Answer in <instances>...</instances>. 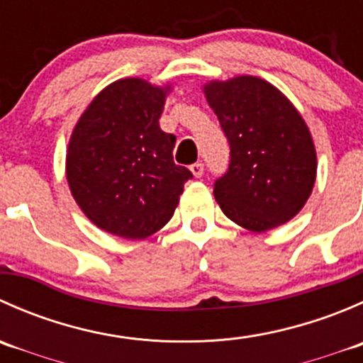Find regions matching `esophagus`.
<instances>
[{"mask_svg":"<svg viewBox=\"0 0 363 363\" xmlns=\"http://www.w3.org/2000/svg\"><path fill=\"white\" fill-rule=\"evenodd\" d=\"M189 170L193 172V175H195V177H202V175H203V163L196 161V163H193L191 167H189Z\"/></svg>","mask_w":363,"mask_h":363,"instance_id":"34e87169","label":"esophagus"}]
</instances>
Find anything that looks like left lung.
<instances>
[{
  "label": "left lung",
  "instance_id": "left-lung-1",
  "mask_svg": "<svg viewBox=\"0 0 363 363\" xmlns=\"http://www.w3.org/2000/svg\"><path fill=\"white\" fill-rule=\"evenodd\" d=\"M205 96L230 145L228 168L214 182L223 212L251 232L290 221L316 179V151L300 113L258 77L211 82Z\"/></svg>",
  "mask_w": 363,
  "mask_h": 363
}]
</instances>
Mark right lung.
I'll return each instance as SVG.
<instances>
[{
    "label": "right lung",
    "mask_w": 363,
    "mask_h": 363,
    "mask_svg": "<svg viewBox=\"0 0 363 363\" xmlns=\"http://www.w3.org/2000/svg\"><path fill=\"white\" fill-rule=\"evenodd\" d=\"M167 87L123 79L105 87L69 138L72 195L96 226L123 239H145L174 216L184 182L174 163L175 137L160 128Z\"/></svg>",
    "instance_id": "1"
}]
</instances>
